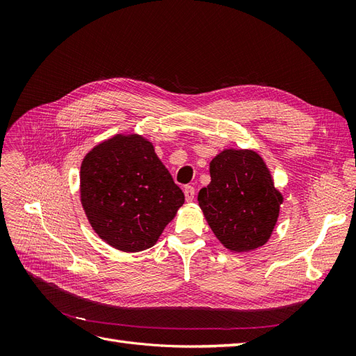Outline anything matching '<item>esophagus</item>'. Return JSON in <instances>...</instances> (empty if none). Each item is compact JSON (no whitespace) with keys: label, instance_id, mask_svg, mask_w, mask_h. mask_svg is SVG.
I'll return each mask as SVG.
<instances>
[{"label":"esophagus","instance_id":"1","mask_svg":"<svg viewBox=\"0 0 356 356\" xmlns=\"http://www.w3.org/2000/svg\"><path fill=\"white\" fill-rule=\"evenodd\" d=\"M184 196H186V200H187V202H191L193 199H195V187L186 186V187H184Z\"/></svg>","mask_w":356,"mask_h":356}]
</instances>
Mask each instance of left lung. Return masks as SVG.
Wrapping results in <instances>:
<instances>
[{
	"instance_id": "8db88e82",
	"label": "left lung",
	"mask_w": 356,
	"mask_h": 356,
	"mask_svg": "<svg viewBox=\"0 0 356 356\" xmlns=\"http://www.w3.org/2000/svg\"><path fill=\"white\" fill-rule=\"evenodd\" d=\"M211 182L199 207L217 239L233 252L263 246L273 233L284 197L270 170L252 149H224L209 163Z\"/></svg>"
}]
</instances>
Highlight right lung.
I'll list each match as a JSON object with an SVG mask.
<instances>
[{
  "label": "right lung",
  "instance_id": "right-lung-1",
  "mask_svg": "<svg viewBox=\"0 0 356 356\" xmlns=\"http://www.w3.org/2000/svg\"><path fill=\"white\" fill-rule=\"evenodd\" d=\"M80 197L93 230L123 252L152 248L184 203V193L141 135H114L84 156Z\"/></svg>",
  "mask_w": 356,
  "mask_h": 356
}]
</instances>
